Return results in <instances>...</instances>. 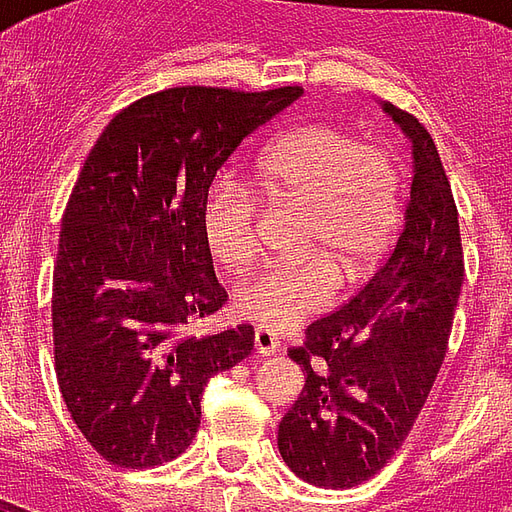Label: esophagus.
Listing matches in <instances>:
<instances>
[{
	"label": "esophagus",
	"mask_w": 512,
	"mask_h": 512,
	"mask_svg": "<svg viewBox=\"0 0 512 512\" xmlns=\"http://www.w3.org/2000/svg\"><path fill=\"white\" fill-rule=\"evenodd\" d=\"M255 350L260 352V355H274V352H279V339H276L271 331H266V328H257Z\"/></svg>",
	"instance_id": "1"
}]
</instances>
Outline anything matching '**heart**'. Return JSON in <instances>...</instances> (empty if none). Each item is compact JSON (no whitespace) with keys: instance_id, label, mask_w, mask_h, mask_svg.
Masks as SVG:
<instances>
[{"instance_id":"b5f03b06","label":"heart","mask_w":512,"mask_h":512,"mask_svg":"<svg viewBox=\"0 0 512 512\" xmlns=\"http://www.w3.org/2000/svg\"><path fill=\"white\" fill-rule=\"evenodd\" d=\"M257 170L271 200L309 211L301 252L314 257L257 268L233 295L244 320L282 331L331 304L333 267L355 279L380 260L399 225L404 181L382 146H369L333 124L287 132ZM200 222L222 263L246 266L257 252L260 192L236 173H222L208 187Z\"/></svg>"}]
</instances>
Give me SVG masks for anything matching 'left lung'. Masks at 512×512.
I'll use <instances>...</instances> for the list:
<instances>
[{
  "label": "left lung",
  "mask_w": 512,
  "mask_h": 512,
  "mask_svg": "<svg viewBox=\"0 0 512 512\" xmlns=\"http://www.w3.org/2000/svg\"><path fill=\"white\" fill-rule=\"evenodd\" d=\"M412 140L407 219L391 255L290 347L306 382L279 423V453L306 483L352 488L401 448L448 352L464 285L458 208L429 130L385 102Z\"/></svg>",
  "instance_id": "obj_1"
}]
</instances>
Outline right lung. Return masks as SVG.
<instances>
[{"label": "right lung", "mask_w": 512, "mask_h": 512, "mask_svg": "<svg viewBox=\"0 0 512 512\" xmlns=\"http://www.w3.org/2000/svg\"><path fill=\"white\" fill-rule=\"evenodd\" d=\"M301 86H173L108 121L62 217L54 363L70 418L105 461L149 469L189 448L208 377L255 350L249 323L198 333L222 309L203 200L227 157Z\"/></svg>", "instance_id": "add662e5"}]
</instances>
